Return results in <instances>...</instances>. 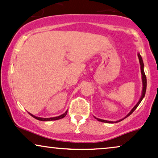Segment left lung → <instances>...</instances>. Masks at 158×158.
Segmentation results:
<instances>
[{
	"instance_id": "obj_1",
	"label": "left lung",
	"mask_w": 158,
	"mask_h": 158,
	"mask_svg": "<svg viewBox=\"0 0 158 158\" xmlns=\"http://www.w3.org/2000/svg\"><path fill=\"white\" fill-rule=\"evenodd\" d=\"M138 57H139V63H140V65H141V79H142V85H143V87H142V93H141V96L140 98V99H139V101H138V103L135 104V106L132 109H131V111H130V112L127 114L125 116V117L123 119H119L118 121H116V122H113V121H108V120H104V119H98V118H96V117H95V118L97 119L98 121H100V122H102V123H119V122H120L122 120H123L124 119L126 118V117H128L132 114L133 111L135 110V109L139 106V105L140 104V103L141 102V101H142L143 98H144V95H145V93H146V89H147V77H146V75H145V73H144V71H143V68H144V65H143V60H142V57H141V55L139 53H138Z\"/></svg>"
}]
</instances>
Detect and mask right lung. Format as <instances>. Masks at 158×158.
<instances>
[{
	"label": "right lung",
	"mask_w": 158,
	"mask_h": 158,
	"mask_svg": "<svg viewBox=\"0 0 158 158\" xmlns=\"http://www.w3.org/2000/svg\"><path fill=\"white\" fill-rule=\"evenodd\" d=\"M67 112H68V111H65V112L64 114H61V115L58 116V117H50V118H42V117H35V116L33 115V114H32L29 113V112H28V113L30 114V115H31L32 117H33V118L36 119H38V120H40V121H52V120H57V119H62V118H63V117H65V115L67 114Z\"/></svg>",
	"instance_id": "obj_1"
}]
</instances>
